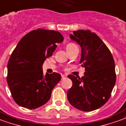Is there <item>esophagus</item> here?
I'll return each mask as SVG.
<instances>
[{"label": "esophagus", "mask_w": 126, "mask_h": 126, "mask_svg": "<svg viewBox=\"0 0 126 126\" xmlns=\"http://www.w3.org/2000/svg\"><path fill=\"white\" fill-rule=\"evenodd\" d=\"M65 78H66V76L65 75H62V79H64Z\"/></svg>", "instance_id": "obj_1"}]
</instances>
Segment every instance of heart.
Returning a JSON list of instances; mask_svg holds the SVG:
<instances>
[{
    "label": "heart",
    "instance_id": "heart-1",
    "mask_svg": "<svg viewBox=\"0 0 126 126\" xmlns=\"http://www.w3.org/2000/svg\"><path fill=\"white\" fill-rule=\"evenodd\" d=\"M75 47H77V46L75 44H74V43H68V44L66 45V49L67 50H70V49L73 48H75Z\"/></svg>",
    "mask_w": 126,
    "mask_h": 126
}]
</instances>
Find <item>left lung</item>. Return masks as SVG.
<instances>
[{"mask_svg":"<svg viewBox=\"0 0 126 126\" xmlns=\"http://www.w3.org/2000/svg\"><path fill=\"white\" fill-rule=\"evenodd\" d=\"M70 37L81 46L80 63L85 72L82 78L68 76L72 81L67 93L68 100L80 110L93 111L110 98L116 80L114 60L104 42L90 31H74Z\"/></svg>","mask_w":126,"mask_h":126,"instance_id":"8db88e82","label":"left lung"}]
</instances>
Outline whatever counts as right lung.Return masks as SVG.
Instances as JSON below:
<instances>
[{
  "instance_id": "right-lung-1",
  "label": "right lung",
  "mask_w": 126,
  "mask_h": 126,
  "mask_svg": "<svg viewBox=\"0 0 126 126\" xmlns=\"http://www.w3.org/2000/svg\"><path fill=\"white\" fill-rule=\"evenodd\" d=\"M64 40L58 31L38 28L26 34L16 46L7 66L6 80L13 100L27 109L45 104L61 75L43 74L42 65Z\"/></svg>"
}]
</instances>
